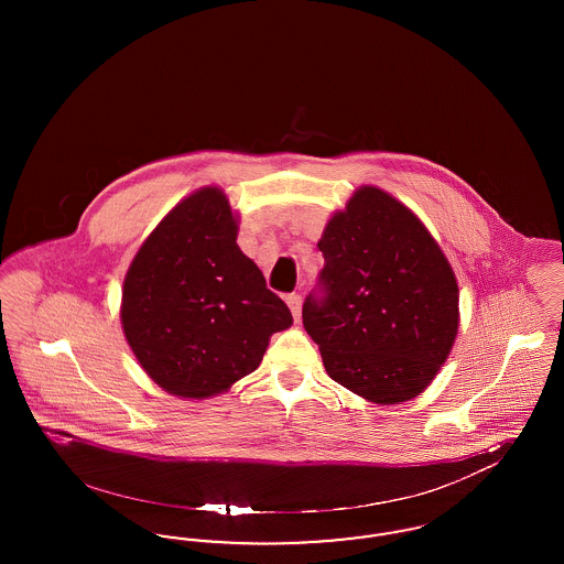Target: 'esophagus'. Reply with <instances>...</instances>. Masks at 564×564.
I'll return each instance as SVG.
<instances>
[{
  "instance_id": "esophagus-1",
  "label": "esophagus",
  "mask_w": 564,
  "mask_h": 564,
  "mask_svg": "<svg viewBox=\"0 0 564 564\" xmlns=\"http://www.w3.org/2000/svg\"><path fill=\"white\" fill-rule=\"evenodd\" d=\"M285 302H288V306H290V311H292V315H294L295 322H300V308H302V295L290 294L285 297Z\"/></svg>"
}]
</instances>
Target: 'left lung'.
Masks as SVG:
<instances>
[{
	"label": "left lung",
	"instance_id": "left-lung-1",
	"mask_svg": "<svg viewBox=\"0 0 564 564\" xmlns=\"http://www.w3.org/2000/svg\"><path fill=\"white\" fill-rule=\"evenodd\" d=\"M302 304L329 378L375 403L416 398L458 329L455 272L421 219L382 189H357L319 241Z\"/></svg>",
	"mask_w": 564,
	"mask_h": 564
}]
</instances>
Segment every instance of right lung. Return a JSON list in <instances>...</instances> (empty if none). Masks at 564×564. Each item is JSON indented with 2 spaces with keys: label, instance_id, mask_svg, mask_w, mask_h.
<instances>
[{
  "label": "right lung",
  "instance_id": "1",
  "mask_svg": "<svg viewBox=\"0 0 564 564\" xmlns=\"http://www.w3.org/2000/svg\"><path fill=\"white\" fill-rule=\"evenodd\" d=\"M122 327L143 370L173 395L209 398L251 375L292 325L237 245L228 198L203 188L141 245L124 279Z\"/></svg>",
  "mask_w": 564,
  "mask_h": 564
}]
</instances>
